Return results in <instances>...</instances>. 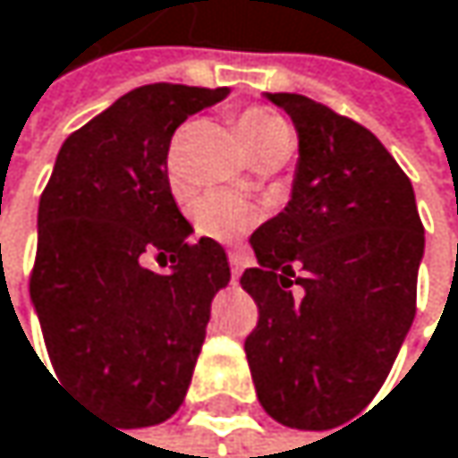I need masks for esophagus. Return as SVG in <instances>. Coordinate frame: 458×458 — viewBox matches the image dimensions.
<instances>
[{"label":"esophagus","instance_id":"1","mask_svg":"<svg viewBox=\"0 0 458 458\" xmlns=\"http://www.w3.org/2000/svg\"><path fill=\"white\" fill-rule=\"evenodd\" d=\"M229 267H232V277L237 280L242 275V267H245V259L240 253H229Z\"/></svg>","mask_w":458,"mask_h":458}]
</instances>
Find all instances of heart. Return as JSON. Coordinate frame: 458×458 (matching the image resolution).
Returning a JSON list of instances; mask_svg holds the SVG:
<instances>
[{"instance_id": "b5f03b06", "label": "heart", "mask_w": 458, "mask_h": 458, "mask_svg": "<svg viewBox=\"0 0 458 458\" xmlns=\"http://www.w3.org/2000/svg\"><path fill=\"white\" fill-rule=\"evenodd\" d=\"M237 132L250 154V159H267V157H283L291 151L293 135L283 116L269 106H248L237 116ZM167 181L173 189L181 186V135H175L167 146L165 157ZM261 210L234 194L226 191H208L197 197L191 205V221L194 229L202 237L218 240V242H234L242 234H248L259 224Z\"/></svg>"}]
</instances>
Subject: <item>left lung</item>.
<instances>
[{
	"mask_svg": "<svg viewBox=\"0 0 458 458\" xmlns=\"http://www.w3.org/2000/svg\"><path fill=\"white\" fill-rule=\"evenodd\" d=\"M267 98L296 124L299 167L285 210L250 237L259 267L240 285L259 323L245 354L275 421L334 429L376 397L413 323L424 226L368 127L307 96Z\"/></svg>",
	"mask_w": 458,
	"mask_h": 458,
	"instance_id": "obj_1",
	"label": "left lung"
}]
</instances>
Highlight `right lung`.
Segmentation results:
<instances>
[{
    "label": "right lung",
    "instance_id": "right-lung-1",
    "mask_svg": "<svg viewBox=\"0 0 458 458\" xmlns=\"http://www.w3.org/2000/svg\"><path fill=\"white\" fill-rule=\"evenodd\" d=\"M226 88L143 85L74 130L39 197L29 280L58 381L124 429L170 419L189 389L224 248L189 242L167 181V146ZM154 255L171 269L142 267Z\"/></svg>",
    "mask_w": 458,
    "mask_h": 458
}]
</instances>
